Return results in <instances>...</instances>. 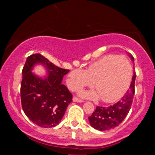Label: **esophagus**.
I'll return each instance as SVG.
<instances>
[{"label": "esophagus", "mask_w": 155, "mask_h": 155, "mask_svg": "<svg viewBox=\"0 0 155 155\" xmlns=\"http://www.w3.org/2000/svg\"><path fill=\"white\" fill-rule=\"evenodd\" d=\"M73 102H79V103L83 102V101H82V100L79 99V98L76 97H74L73 98Z\"/></svg>", "instance_id": "34e87169"}]
</instances>
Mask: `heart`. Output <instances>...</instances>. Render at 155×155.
Wrapping results in <instances>:
<instances>
[{
	"mask_svg": "<svg viewBox=\"0 0 155 155\" xmlns=\"http://www.w3.org/2000/svg\"><path fill=\"white\" fill-rule=\"evenodd\" d=\"M132 66L125 57L110 54L91 64L85 70L76 69L70 72L67 84L71 91L92 86L97 91H82L81 95L90 99L101 97L106 103L118 101L125 94L132 79Z\"/></svg>",
	"mask_w": 155,
	"mask_h": 155,
	"instance_id": "obj_1",
	"label": "heart"
}]
</instances>
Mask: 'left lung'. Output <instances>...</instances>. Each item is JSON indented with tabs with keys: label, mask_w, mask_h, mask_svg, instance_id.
<instances>
[{
	"label": "left lung",
	"mask_w": 155,
	"mask_h": 155,
	"mask_svg": "<svg viewBox=\"0 0 155 155\" xmlns=\"http://www.w3.org/2000/svg\"><path fill=\"white\" fill-rule=\"evenodd\" d=\"M130 56L134 61V57L132 55ZM135 79L136 74L134 73L129 89L118 102L107 107H96L93 114L88 117L91 125L94 129L101 131L109 130L116 127L122 122L132 106L135 93Z\"/></svg>",
	"instance_id": "obj_1"
}]
</instances>
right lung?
<instances>
[{
	"label": "right lung",
	"mask_w": 155,
	"mask_h": 155,
	"mask_svg": "<svg viewBox=\"0 0 155 155\" xmlns=\"http://www.w3.org/2000/svg\"><path fill=\"white\" fill-rule=\"evenodd\" d=\"M36 63L48 70L46 78H38L31 72ZM69 70L55 66L40 54L27 58L22 69L21 102L25 114L33 123L41 127H55L61 121L73 95L61 83Z\"/></svg>",
	"instance_id": "1"
}]
</instances>
